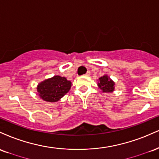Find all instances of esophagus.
<instances>
[{"mask_svg": "<svg viewBox=\"0 0 159 159\" xmlns=\"http://www.w3.org/2000/svg\"><path fill=\"white\" fill-rule=\"evenodd\" d=\"M90 74H91V73H90V71H89H89H87L86 74H85V76H90Z\"/></svg>", "mask_w": 159, "mask_h": 159, "instance_id": "esophagus-1", "label": "esophagus"}]
</instances>
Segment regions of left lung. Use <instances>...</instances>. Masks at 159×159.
<instances>
[{
	"instance_id": "obj_1",
	"label": "left lung",
	"mask_w": 159,
	"mask_h": 159,
	"mask_svg": "<svg viewBox=\"0 0 159 159\" xmlns=\"http://www.w3.org/2000/svg\"><path fill=\"white\" fill-rule=\"evenodd\" d=\"M115 82L109 77L107 74H104L99 78L98 85L104 93H111L115 91Z\"/></svg>"
}]
</instances>
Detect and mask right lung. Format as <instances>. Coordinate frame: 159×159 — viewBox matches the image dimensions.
<instances>
[{
	"instance_id": "right-lung-1",
	"label": "right lung",
	"mask_w": 159,
	"mask_h": 159,
	"mask_svg": "<svg viewBox=\"0 0 159 159\" xmlns=\"http://www.w3.org/2000/svg\"><path fill=\"white\" fill-rule=\"evenodd\" d=\"M71 87V82L60 76L44 80L37 85L39 98L46 102H55L65 96Z\"/></svg>"
}]
</instances>
